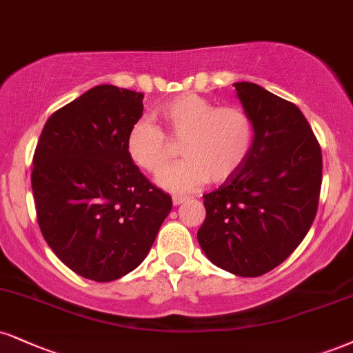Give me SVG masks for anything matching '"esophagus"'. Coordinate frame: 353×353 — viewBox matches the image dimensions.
<instances>
[{"label": "esophagus", "mask_w": 353, "mask_h": 353, "mask_svg": "<svg viewBox=\"0 0 353 353\" xmlns=\"http://www.w3.org/2000/svg\"><path fill=\"white\" fill-rule=\"evenodd\" d=\"M185 201H188V197H184V195H174L172 197L174 205H181V203H184Z\"/></svg>", "instance_id": "34e87169"}]
</instances>
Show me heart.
<instances>
[{
  "label": "heart",
  "instance_id": "1",
  "mask_svg": "<svg viewBox=\"0 0 353 353\" xmlns=\"http://www.w3.org/2000/svg\"><path fill=\"white\" fill-rule=\"evenodd\" d=\"M164 128L138 120L126 136V152L143 171L159 174L172 157L169 141L181 143L184 161L159 176L161 188L192 192L207 181L220 184L243 168L253 148L250 114L235 105L217 107L197 93H182L158 110Z\"/></svg>",
  "mask_w": 353,
  "mask_h": 353
}]
</instances>
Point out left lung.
<instances>
[{
  "label": "left lung",
  "mask_w": 353,
  "mask_h": 353,
  "mask_svg": "<svg viewBox=\"0 0 353 353\" xmlns=\"http://www.w3.org/2000/svg\"><path fill=\"white\" fill-rule=\"evenodd\" d=\"M233 85L253 121V148L235 176L203 195L207 215L197 240L215 266L254 278L281 265L311 228L322 152L294 103L256 83Z\"/></svg>",
  "instance_id": "1"
}]
</instances>
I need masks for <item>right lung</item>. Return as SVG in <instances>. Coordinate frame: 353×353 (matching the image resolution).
Here are the masks:
<instances>
[{
	"mask_svg": "<svg viewBox=\"0 0 353 353\" xmlns=\"http://www.w3.org/2000/svg\"><path fill=\"white\" fill-rule=\"evenodd\" d=\"M143 93L93 87L50 114L32 158L37 222L63 265L87 279L114 281L138 268L171 195L152 185L126 152L143 114Z\"/></svg>",
	"mask_w": 353,
	"mask_h": 353,
	"instance_id": "1",
	"label": "right lung"
}]
</instances>
